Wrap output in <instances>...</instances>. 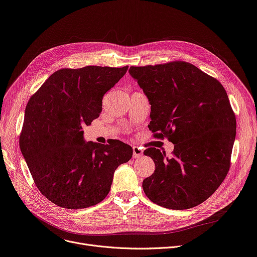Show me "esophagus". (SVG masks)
I'll list each match as a JSON object with an SVG mask.
<instances>
[{"instance_id":"obj_1","label":"esophagus","mask_w":257,"mask_h":257,"mask_svg":"<svg viewBox=\"0 0 257 257\" xmlns=\"http://www.w3.org/2000/svg\"><path fill=\"white\" fill-rule=\"evenodd\" d=\"M144 155L143 149L140 147H133V158H140Z\"/></svg>"}]
</instances>
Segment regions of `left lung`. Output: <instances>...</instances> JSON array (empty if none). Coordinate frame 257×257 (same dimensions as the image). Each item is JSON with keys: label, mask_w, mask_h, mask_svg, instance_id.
Masks as SVG:
<instances>
[{"label": "left lung", "mask_w": 257, "mask_h": 257, "mask_svg": "<svg viewBox=\"0 0 257 257\" xmlns=\"http://www.w3.org/2000/svg\"><path fill=\"white\" fill-rule=\"evenodd\" d=\"M151 104L149 129L174 144L173 156L149 148L155 171L143 181L146 196L170 209H188L208 199L230 168L235 115L219 81L185 61L131 66Z\"/></svg>", "instance_id": "1"}]
</instances>
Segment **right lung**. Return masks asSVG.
<instances>
[{
  "instance_id": "obj_1",
  "label": "right lung",
  "mask_w": 257,
  "mask_h": 257,
  "mask_svg": "<svg viewBox=\"0 0 257 257\" xmlns=\"http://www.w3.org/2000/svg\"><path fill=\"white\" fill-rule=\"evenodd\" d=\"M128 70L89 65L52 74L26 106L20 147L39 190L67 209L100 203L110 191L116 168L129 161L132 148L83 140L102 111L104 94Z\"/></svg>"
}]
</instances>
